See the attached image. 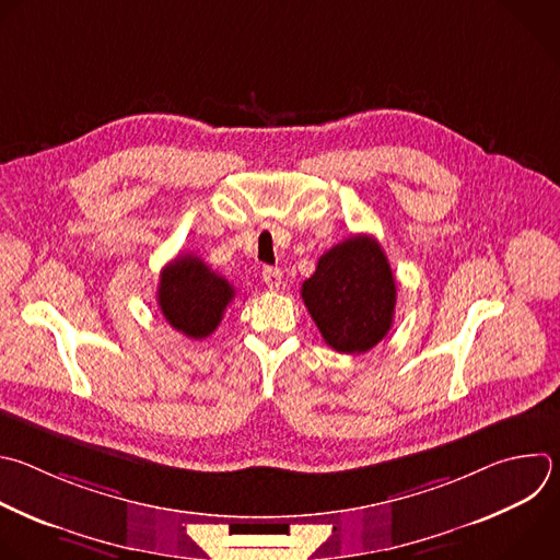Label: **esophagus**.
I'll use <instances>...</instances> for the list:
<instances>
[{"label": "esophagus", "mask_w": 560, "mask_h": 560, "mask_svg": "<svg viewBox=\"0 0 560 560\" xmlns=\"http://www.w3.org/2000/svg\"><path fill=\"white\" fill-rule=\"evenodd\" d=\"M261 277H264V283L270 290H279V285H281V270L279 268H264Z\"/></svg>", "instance_id": "esophagus-1"}]
</instances>
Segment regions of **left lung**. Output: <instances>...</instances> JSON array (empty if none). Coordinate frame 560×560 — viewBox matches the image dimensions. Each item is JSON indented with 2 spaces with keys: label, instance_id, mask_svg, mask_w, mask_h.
Wrapping results in <instances>:
<instances>
[{
  "label": "left lung",
  "instance_id": "obj_1",
  "mask_svg": "<svg viewBox=\"0 0 560 560\" xmlns=\"http://www.w3.org/2000/svg\"><path fill=\"white\" fill-rule=\"evenodd\" d=\"M301 296L325 342L340 353H364L392 329L396 281L381 244L351 235L327 250Z\"/></svg>",
  "mask_w": 560,
  "mask_h": 560
}]
</instances>
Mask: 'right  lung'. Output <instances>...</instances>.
Here are the masks:
<instances>
[{
  "label": "right lung",
  "instance_id": "right-lung-1",
  "mask_svg": "<svg viewBox=\"0 0 560 560\" xmlns=\"http://www.w3.org/2000/svg\"><path fill=\"white\" fill-rule=\"evenodd\" d=\"M233 299L235 288L200 257L179 255L160 272V312L171 327L189 338L211 336Z\"/></svg>",
  "mask_w": 560,
  "mask_h": 560
}]
</instances>
